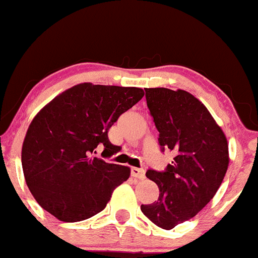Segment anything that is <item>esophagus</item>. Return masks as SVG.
Here are the masks:
<instances>
[{"instance_id": "esophagus-1", "label": "esophagus", "mask_w": 258, "mask_h": 258, "mask_svg": "<svg viewBox=\"0 0 258 258\" xmlns=\"http://www.w3.org/2000/svg\"><path fill=\"white\" fill-rule=\"evenodd\" d=\"M131 176L134 178L144 179L146 178V172H144V169H140V168H131Z\"/></svg>"}]
</instances>
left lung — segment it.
<instances>
[{"instance_id":"8db88e82","label":"left lung","mask_w":258,"mask_h":258,"mask_svg":"<svg viewBox=\"0 0 258 258\" xmlns=\"http://www.w3.org/2000/svg\"><path fill=\"white\" fill-rule=\"evenodd\" d=\"M146 99L160 148L173 151L174 159L162 172L146 173L160 194L140 209L156 226L172 229L196 216L215 196L228 168V144L206 106L190 93L149 88Z\"/></svg>"}]
</instances>
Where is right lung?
Returning <instances> with one entry per match:
<instances>
[{"label": "right lung", "mask_w": 258, "mask_h": 258, "mask_svg": "<svg viewBox=\"0 0 258 258\" xmlns=\"http://www.w3.org/2000/svg\"><path fill=\"white\" fill-rule=\"evenodd\" d=\"M144 96L140 88L79 84L62 92L32 119L22 146L26 183L36 202L62 222H80L101 213L116 186L130 177L128 166L111 157L119 147L110 127Z\"/></svg>", "instance_id": "obj_1"}]
</instances>
